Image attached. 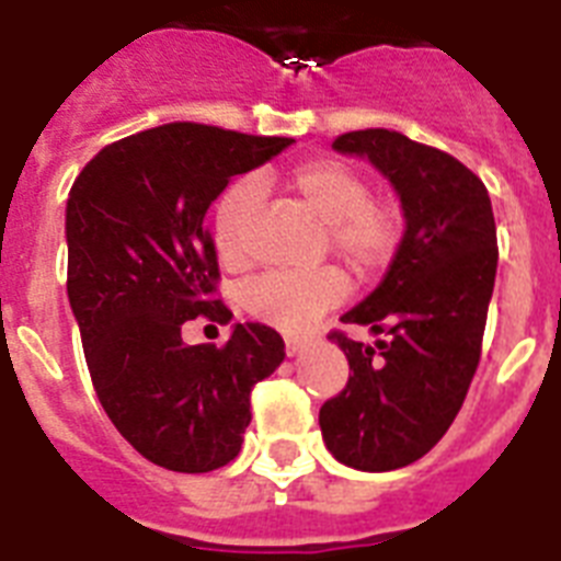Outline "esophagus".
I'll use <instances>...</instances> for the list:
<instances>
[{
  "instance_id": "1",
  "label": "esophagus",
  "mask_w": 561,
  "mask_h": 561,
  "mask_svg": "<svg viewBox=\"0 0 561 561\" xmlns=\"http://www.w3.org/2000/svg\"><path fill=\"white\" fill-rule=\"evenodd\" d=\"M304 347H307V339H298V335H286V356H298Z\"/></svg>"
}]
</instances>
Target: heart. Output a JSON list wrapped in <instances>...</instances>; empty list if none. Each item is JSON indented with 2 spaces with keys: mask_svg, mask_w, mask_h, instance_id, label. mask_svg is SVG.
I'll return each mask as SVG.
<instances>
[{
  "mask_svg": "<svg viewBox=\"0 0 561 561\" xmlns=\"http://www.w3.org/2000/svg\"><path fill=\"white\" fill-rule=\"evenodd\" d=\"M289 185L304 205L324 222L327 243L356 275L367 277L391 260L400 222L388 205L374 203L367 179L339 159H312L293 170ZM260 182L243 176L222 191L214 208V240L222 263L243 266L249 260L245 228L260 203ZM347 295L339 268L268 272L249 284L243 301L254 318L298 333Z\"/></svg>",
  "mask_w": 561,
  "mask_h": 561,
  "instance_id": "1",
  "label": "heart"
}]
</instances>
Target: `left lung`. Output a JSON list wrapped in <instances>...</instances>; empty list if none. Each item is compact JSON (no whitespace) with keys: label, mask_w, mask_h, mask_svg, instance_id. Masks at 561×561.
I'll return each instance as SVG.
<instances>
[{"label":"left lung","mask_w":561,"mask_h":561,"mask_svg":"<svg viewBox=\"0 0 561 561\" xmlns=\"http://www.w3.org/2000/svg\"><path fill=\"white\" fill-rule=\"evenodd\" d=\"M333 150L367 159L391 182L405 234L382 284L342 316L385 339L330 333L353 376L318 423L339 463L391 472L432 451L463 405L499 268L495 217L472 170L402 133L356 129Z\"/></svg>","instance_id":"obj_1"}]
</instances>
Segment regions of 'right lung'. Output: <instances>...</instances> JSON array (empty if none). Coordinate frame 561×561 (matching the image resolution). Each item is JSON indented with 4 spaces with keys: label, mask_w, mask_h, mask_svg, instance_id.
I'll use <instances>...</instances> for the list:
<instances>
[{
    "label": "right lung",
    "mask_w": 561,
    "mask_h": 561,
    "mask_svg": "<svg viewBox=\"0 0 561 561\" xmlns=\"http://www.w3.org/2000/svg\"><path fill=\"white\" fill-rule=\"evenodd\" d=\"M293 138L164 124L103 147L66 203L69 304L89 376L121 437L170 472H214L240 455L252 388L284 362L266 324H234L226 347L185 344V321H231L210 203L231 176L266 164Z\"/></svg>",
    "instance_id": "right-lung-1"
}]
</instances>
